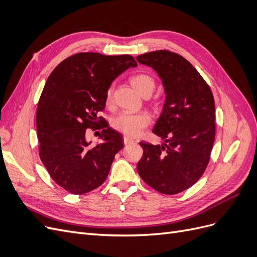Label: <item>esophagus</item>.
Instances as JSON below:
<instances>
[{"label": "esophagus", "mask_w": 257, "mask_h": 257, "mask_svg": "<svg viewBox=\"0 0 257 257\" xmlns=\"http://www.w3.org/2000/svg\"><path fill=\"white\" fill-rule=\"evenodd\" d=\"M123 143H124V145L127 146V145L133 144V143H134V139H132V138L127 137V136H124V138H123Z\"/></svg>", "instance_id": "obj_1"}]
</instances>
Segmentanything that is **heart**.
<instances>
[{
	"label": "heart",
	"mask_w": 257,
	"mask_h": 257,
	"mask_svg": "<svg viewBox=\"0 0 257 257\" xmlns=\"http://www.w3.org/2000/svg\"><path fill=\"white\" fill-rule=\"evenodd\" d=\"M131 83L133 87L141 93L142 95H150L154 90L155 82L154 79L148 74H137L131 77ZM111 90L107 92V102H110ZM151 123V115L142 111V112H128L123 111L115 115L111 121V126L120 132L123 135L128 137H136L142 133L143 130L146 128Z\"/></svg>",
	"instance_id": "1"
}]
</instances>
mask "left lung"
Segmentation results:
<instances>
[{
    "label": "left lung",
    "instance_id": "left-lung-1",
    "mask_svg": "<svg viewBox=\"0 0 257 257\" xmlns=\"http://www.w3.org/2000/svg\"><path fill=\"white\" fill-rule=\"evenodd\" d=\"M136 60L151 66L166 92L153 133L164 141L144 149L137 170L152 189L174 195L196 183L210 161L215 138V109L211 89L190 62L168 50L141 54Z\"/></svg>",
    "mask_w": 257,
    "mask_h": 257
}]
</instances>
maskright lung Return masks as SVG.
<instances>
[{"mask_svg":"<svg viewBox=\"0 0 257 257\" xmlns=\"http://www.w3.org/2000/svg\"><path fill=\"white\" fill-rule=\"evenodd\" d=\"M136 66L128 54L80 52L62 61L48 77L36 110L38 151L52 180L65 191L80 195L106 180L123 142L97 113L104 110L111 82ZM88 128L102 129L103 142L91 147L85 141Z\"/></svg>","mask_w":257,"mask_h":257,"instance_id":"obj_1","label":"right lung"}]
</instances>
